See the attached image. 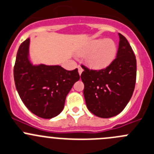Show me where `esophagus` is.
<instances>
[{
  "instance_id": "esophagus-1",
  "label": "esophagus",
  "mask_w": 154,
  "mask_h": 154,
  "mask_svg": "<svg viewBox=\"0 0 154 154\" xmlns=\"http://www.w3.org/2000/svg\"><path fill=\"white\" fill-rule=\"evenodd\" d=\"M78 69H79V75L82 74V72H83V69L82 68L81 66H78Z\"/></svg>"
}]
</instances>
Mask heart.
Wrapping results in <instances>:
<instances>
[{
  "instance_id": "heart-1",
  "label": "heart",
  "mask_w": 154,
  "mask_h": 154,
  "mask_svg": "<svg viewBox=\"0 0 154 154\" xmlns=\"http://www.w3.org/2000/svg\"><path fill=\"white\" fill-rule=\"evenodd\" d=\"M117 46L109 38L93 39L88 42L79 52L80 56H85L88 65L94 69L106 68L115 59Z\"/></svg>"
}]
</instances>
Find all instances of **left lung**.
<instances>
[{
    "mask_svg": "<svg viewBox=\"0 0 154 154\" xmlns=\"http://www.w3.org/2000/svg\"><path fill=\"white\" fill-rule=\"evenodd\" d=\"M116 58L106 69H88L83 66L81 79L86 106L100 118H110L122 112L129 102L136 82L137 63L127 39L119 33Z\"/></svg>",
    "mask_w": 154,
    "mask_h": 154,
    "instance_id": "obj_1",
    "label": "left lung"
}]
</instances>
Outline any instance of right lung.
<instances>
[{"mask_svg": "<svg viewBox=\"0 0 154 154\" xmlns=\"http://www.w3.org/2000/svg\"><path fill=\"white\" fill-rule=\"evenodd\" d=\"M30 38L20 45L14 69L16 88L26 107L35 115L51 119L63 109L66 97L80 79L78 69L72 71L59 65H34L29 57Z\"/></svg>", "mask_w": 154, "mask_h": 154, "instance_id": "1", "label": "right lung"}]
</instances>
